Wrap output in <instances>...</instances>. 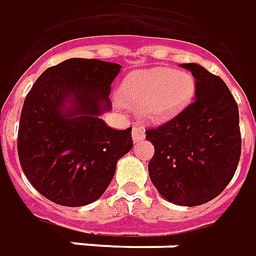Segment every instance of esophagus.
Wrapping results in <instances>:
<instances>
[{
    "label": "esophagus",
    "mask_w": 256,
    "mask_h": 256,
    "mask_svg": "<svg viewBox=\"0 0 256 256\" xmlns=\"http://www.w3.org/2000/svg\"><path fill=\"white\" fill-rule=\"evenodd\" d=\"M144 138H146L144 130H143L140 125H135L134 130H132V140H134V143L138 144L139 142H142Z\"/></svg>",
    "instance_id": "obj_1"
}]
</instances>
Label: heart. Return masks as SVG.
<instances>
[{
	"instance_id": "b5f03b06",
	"label": "heart",
	"mask_w": 256,
	"mask_h": 256,
	"mask_svg": "<svg viewBox=\"0 0 256 256\" xmlns=\"http://www.w3.org/2000/svg\"><path fill=\"white\" fill-rule=\"evenodd\" d=\"M197 81L188 70L150 67L130 74L120 86L121 100L128 108H140V116L152 124L175 118L193 102Z\"/></svg>"
}]
</instances>
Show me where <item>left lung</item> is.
Returning a JSON list of instances; mask_svg holds the SVG:
<instances>
[{
	"label": "left lung",
	"mask_w": 256,
	"mask_h": 256,
	"mask_svg": "<svg viewBox=\"0 0 256 256\" xmlns=\"http://www.w3.org/2000/svg\"><path fill=\"white\" fill-rule=\"evenodd\" d=\"M197 81L194 102L148 130L154 156L148 175L166 201L194 206L214 200L234 175L241 154L238 108L228 85L197 63H182Z\"/></svg>",
	"instance_id": "obj_1"
}]
</instances>
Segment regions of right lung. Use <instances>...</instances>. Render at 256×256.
Listing matches in <instances>:
<instances>
[{
	"instance_id": "add662e5",
	"label": "right lung",
	"mask_w": 256,
	"mask_h": 256,
	"mask_svg": "<svg viewBox=\"0 0 256 256\" xmlns=\"http://www.w3.org/2000/svg\"><path fill=\"white\" fill-rule=\"evenodd\" d=\"M117 63L72 58L46 68L27 94L18 154L32 186L59 206L96 201L112 182L117 161L134 146L132 128L106 125Z\"/></svg>"
}]
</instances>
